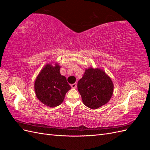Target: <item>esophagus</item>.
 Here are the masks:
<instances>
[{
    "label": "esophagus",
    "instance_id": "esophagus-1",
    "mask_svg": "<svg viewBox=\"0 0 150 150\" xmlns=\"http://www.w3.org/2000/svg\"><path fill=\"white\" fill-rule=\"evenodd\" d=\"M71 88H74V89L76 88H77V84L76 83H74V84H71Z\"/></svg>",
    "mask_w": 150,
    "mask_h": 150
}]
</instances>
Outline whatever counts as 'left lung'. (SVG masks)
Masks as SVG:
<instances>
[{
  "instance_id": "1",
  "label": "left lung",
  "mask_w": 150,
  "mask_h": 150,
  "mask_svg": "<svg viewBox=\"0 0 150 150\" xmlns=\"http://www.w3.org/2000/svg\"><path fill=\"white\" fill-rule=\"evenodd\" d=\"M114 84L103 69L90 67L85 69L78 83V89L83 103L87 107L96 110L110 101Z\"/></svg>"
}]
</instances>
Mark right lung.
Masks as SVG:
<instances>
[{"label": "right lung", "mask_w": 150, "mask_h": 150, "mask_svg": "<svg viewBox=\"0 0 150 150\" xmlns=\"http://www.w3.org/2000/svg\"><path fill=\"white\" fill-rule=\"evenodd\" d=\"M58 63H47L40 70L34 82V91L39 100L45 105L54 108L63 102L71 87L66 77L60 73Z\"/></svg>", "instance_id": "obj_1"}]
</instances>
